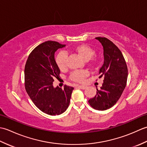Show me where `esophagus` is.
<instances>
[{
    "mask_svg": "<svg viewBox=\"0 0 147 147\" xmlns=\"http://www.w3.org/2000/svg\"><path fill=\"white\" fill-rule=\"evenodd\" d=\"M76 87H78V88H79L80 89H82V90H84L86 88V86H83V85H76Z\"/></svg>",
    "mask_w": 147,
    "mask_h": 147,
    "instance_id": "esophagus-1",
    "label": "esophagus"
}]
</instances>
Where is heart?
<instances>
[{
  "instance_id": "heart-1",
  "label": "heart",
  "mask_w": 147,
  "mask_h": 147,
  "mask_svg": "<svg viewBox=\"0 0 147 147\" xmlns=\"http://www.w3.org/2000/svg\"><path fill=\"white\" fill-rule=\"evenodd\" d=\"M71 51L76 52L80 57L86 60L90 67L93 69H95L98 67L99 63L98 59L95 57H93L95 52L94 49L90 46L86 44H80L71 49ZM67 56L64 52H60L55 58L56 64L61 71H65L67 67ZM88 75L89 73L88 71L77 70L73 71L71 74L69 79L77 83H82Z\"/></svg>"
}]
</instances>
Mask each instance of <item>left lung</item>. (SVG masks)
Returning <instances> with one entry per match:
<instances>
[{
    "instance_id": "8db88e82",
    "label": "left lung",
    "mask_w": 147,
    "mask_h": 147,
    "mask_svg": "<svg viewBox=\"0 0 147 147\" xmlns=\"http://www.w3.org/2000/svg\"><path fill=\"white\" fill-rule=\"evenodd\" d=\"M104 49V62L99 70V78L104 77V83L96 94L88 100L92 107L105 111L114 106L125 88L127 67L123 55L114 43L105 37H96Z\"/></svg>"
}]
</instances>
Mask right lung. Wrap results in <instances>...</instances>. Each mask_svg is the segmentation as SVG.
<instances>
[{
    "mask_svg": "<svg viewBox=\"0 0 147 147\" xmlns=\"http://www.w3.org/2000/svg\"><path fill=\"white\" fill-rule=\"evenodd\" d=\"M65 45L47 41L30 53L24 67V86L31 100L44 113L55 115L63 113L69 105L73 87L54 88V78H59L60 69L54 59L58 49Z\"/></svg>",
    "mask_w": 147,
    "mask_h": 147,
    "instance_id": "1",
    "label": "right lung"
}]
</instances>
